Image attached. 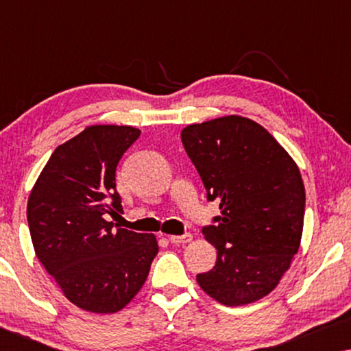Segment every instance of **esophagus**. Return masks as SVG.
<instances>
[{
  "label": "esophagus",
  "instance_id": "obj_1",
  "mask_svg": "<svg viewBox=\"0 0 351 351\" xmlns=\"http://www.w3.org/2000/svg\"><path fill=\"white\" fill-rule=\"evenodd\" d=\"M191 239H193V234H190V233L172 234V237H169V241L172 244H186V243H190Z\"/></svg>",
  "mask_w": 351,
  "mask_h": 351
}]
</instances>
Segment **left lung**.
Masks as SVG:
<instances>
[{"label": "left lung", "mask_w": 351, "mask_h": 351, "mask_svg": "<svg viewBox=\"0 0 351 351\" xmlns=\"http://www.w3.org/2000/svg\"><path fill=\"white\" fill-rule=\"evenodd\" d=\"M182 143L219 204L203 228L217 249L213 270L196 275L219 304H252L275 289L299 251L305 186L295 161L252 119L230 114L182 129Z\"/></svg>", "instance_id": "1"}]
</instances>
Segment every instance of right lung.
<instances>
[{"label":"right lung","instance_id":"obj_1","mask_svg":"<svg viewBox=\"0 0 351 351\" xmlns=\"http://www.w3.org/2000/svg\"><path fill=\"white\" fill-rule=\"evenodd\" d=\"M138 136L132 126H88L56 148L28 196L36 257L66 299L93 313L124 308L158 254L155 234L107 222L123 210L114 174Z\"/></svg>","mask_w":351,"mask_h":351}]
</instances>
